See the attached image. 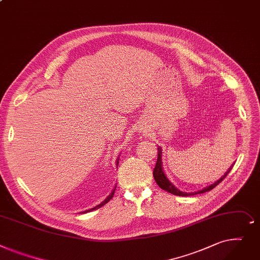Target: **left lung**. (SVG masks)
<instances>
[{
	"label": "left lung",
	"mask_w": 260,
	"mask_h": 260,
	"mask_svg": "<svg viewBox=\"0 0 260 260\" xmlns=\"http://www.w3.org/2000/svg\"><path fill=\"white\" fill-rule=\"evenodd\" d=\"M157 151H158L157 160H156V165H155V168H154V170H153L154 179H155V181H156V184L159 186V188H161L162 190H165V191H167V192L172 193V194H174V195H177V196L196 195V194L205 193V192H208V191H210V190H212V189H214L217 185H219L220 182L224 179V177L228 175V173L232 170V167H233V166H232V167L230 168V169L228 170V172H226L220 179H218L217 181H215L213 185H211V186H209V187H206V188H204V189L201 190V191L193 192V193H185V192H181V191H179L178 189H176V188L173 186L172 182L167 178V176H166V174H165V172H164V170H162V165H161V153H162V152H161V148L158 147V148H157Z\"/></svg>",
	"instance_id": "1"
}]
</instances>
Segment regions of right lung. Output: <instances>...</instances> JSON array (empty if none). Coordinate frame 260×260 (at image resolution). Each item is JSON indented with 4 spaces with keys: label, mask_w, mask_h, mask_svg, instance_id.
Returning <instances> with one entry per match:
<instances>
[{
    "label": "right lung",
    "mask_w": 260,
    "mask_h": 260,
    "mask_svg": "<svg viewBox=\"0 0 260 260\" xmlns=\"http://www.w3.org/2000/svg\"><path fill=\"white\" fill-rule=\"evenodd\" d=\"M116 165H118V158H117V161H116ZM114 191H115V189L111 192V194L108 196V197H107L106 198V200L103 202V203H101L100 205H98L96 207H94V208H92V209H90V210H86V211H84V212H82V213H87V212H90V211H93V210H95V209H99V208H101V207H103L104 205H106L107 203H108L110 200H111V198L113 197V194H114Z\"/></svg>",
    "instance_id": "obj_1"
}]
</instances>
